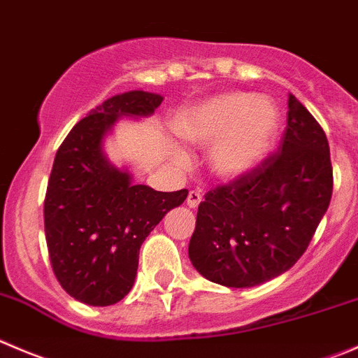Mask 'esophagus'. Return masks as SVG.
Masks as SVG:
<instances>
[{
  "label": "esophagus",
  "mask_w": 358,
  "mask_h": 358,
  "mask_svg": "<svg viewBox=\"0 0 358 358\" xmlns=\"http://www.w3.org/2000/svg\"><path fill=\"white\" fill-rule=\"evenodd\" d=\"M201 203V194L197 190H190L189 196H187V206L189 208H197Z\"/></svg>",
  "instance_id": "34e87169"
}]
</instances>
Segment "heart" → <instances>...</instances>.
<instances>
[{
	"label": "heart",
	"instance_id": "obj_1",
	"mask_svg": "<svg viewBox=\"0 0 358 358\" xmlns=\"http://www.w3.org/2000/svg\"><path fill=\"white\" fill-rule=\"evenodd\" d=\"M278 122V108L271 99L229 92L180 113L175 131L196 147H211V169L222 178H236L266 157ZM176 157L185 161L180 150Z\"/></svg>",
	"mask_w": 358,
	"mask_h": 358
}]
</instances>
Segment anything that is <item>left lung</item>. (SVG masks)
Instances as JSON below:
<instances>
[{"instance_id":"left-lung-1","label":"left lung","mask_w":358,"mask_h":358,"mask_svg":"<svg viewBox=\"0 0 358 358\" xmlns=\"http://www.w3.org/2000/svg\"><path fill=\"white\" fill-rule=\"evenodd\" d=\"M332 185L327 136L289 94L278 152L201 201L190 262L206 280L234 289L276 278L306 252L331 203Z\"/></svg>"}]
</instances>
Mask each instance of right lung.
<instances>
[{"mask_svg":"<svg viewBox=\"0 0 358 358\" xmlns=\"http://www.w3.org/2000/svg\"><path fill=\"white\" fill-rule=\"evenodd\" d=\"M162 96L131 91L83 117L59 147L43 204L52 271L89 306L119 303L133 289L141 243L189 190L159 192L103 154V138L122 115H152Z\"/></svg>","mask_w":358,"mask_h":358,"instance_id":"add662e5","label":"right lung"}]
</instances>
